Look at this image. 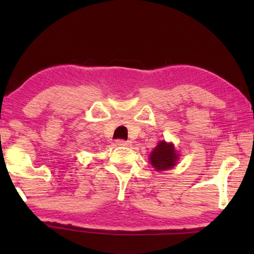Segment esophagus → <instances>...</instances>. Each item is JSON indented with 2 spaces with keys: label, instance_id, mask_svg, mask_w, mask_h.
Instances as JSON below:
<instances>
[{
  "label": "esophagus",
  "instance_id": "1",
  "mask_svg": "<svg viewBox=\"0 0 254 254\" xmlns=\"http://www.w3.org/2000/svg\"><path fill=\"white\" fill-rule=\"evenodd\" d=\"M117 144L118 145H124V147H128V145H131V141L119 139V140H117Z\"/></svg>",
  "mask_w": 254,
  "mask_h": 254
}]
</instances>
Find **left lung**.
Segmentation results:
<instances>
[{"instance_id":"1","label":"left lung","mask_w":254,"mask_h":254,"mask_svg":"<svg viewBox=\"0 0 254 254\" xmlns=\"http://www.w3.org/2000/svg\"><path fill=\"white\" fill-rule=\"evenodd\" d=\"M177 159L178 154L176 153L174 145L166 143L165 141L159 142L150 154V162L158 171L173 168Z\"/></svg>"}]
</instances>
